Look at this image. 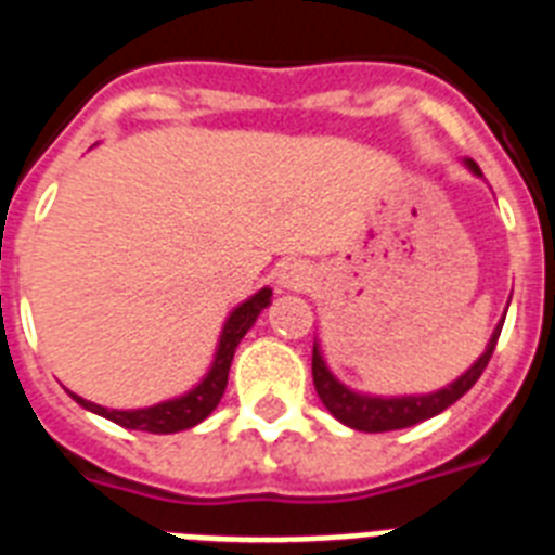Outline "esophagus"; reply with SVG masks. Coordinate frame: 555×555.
Here are the masks:
<instances>
[{
	"label": "esophagus",
	"instance_id": "esophagus-1",
	"mask_svg": "<svg viewBox=\"0 0 555 555\" xmlns=\"http://www.w3.org/2000/svg\"><path fill=\"white\" fill-rule=\"evenodd\" d=\"M279 287H287V291H302L308 285V270L296 261H287L279 268Z\"/></svg>",
	"mask_w": 555,
	"mask_h": 555
}]
</instances>
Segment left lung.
<instances>
[{"label": "left lung", "mask_w": 555, "mask_h": 555, "mask_svg": "<svg viewBox=\"0 0 555 555\" xmlns=\"http://www.w3.org/2000/svg\"><path fill=\"white\" fill-rule=\"evenodd\" d=\"M468 168L480 175V168L475 163H468ZM503 323L494 328L492 340L486 346V352L475 361V366L460 375L454 384H448L446 390L430 392V396H404V399H375V396H358V392L346 390L340 380L334 378L328 366H325L323 354L314 346V354H311V375H314V387L320 401L325 404V410L332 413L334 418H340L344 425L354 430H363V434H384V430H399L410 428V425H418L425 418L437 416L442 410H448L456 399H463L465 392L472 390L477 384V378L483 375V370L489 366V358H492L494 346H498V337H501Z\"/></svg>", "instance_id": "1"}]
</instances>
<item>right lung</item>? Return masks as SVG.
Wrapping results in <instances>:
<instances>
[{"label":"right lung","instance_id":"right-lung-1","mask_svg":"<svg viewBox=\"0 0 555 555\" xmlns=\"http://www.w3.org/2000/svg\"><path fill=\"white\" fill-rule=\"evenodd\" d=\"M270 294H273L270 287H261L259 294L249 296L247 302H241V306L232 311L227 325H223L221 344H218V354H215L211 370L206 372V378H203L192 392H185L180 399L163 401V404H154V408L145 410H107L101 408V404H92V401L80 399L75 392H69V396L78 401L80 408L92 410V413H99V416L116 422L121 428L147 430V434H177V430L194 428L197 422H203L211 410L218 408V401H221L223 390H227V378H230L232 354L238 349L241 337L249 332V325L256 323V317L270 306Z\"/></svg>","mask_w":555,"mask_h":555}]
</instances>
